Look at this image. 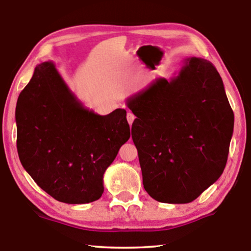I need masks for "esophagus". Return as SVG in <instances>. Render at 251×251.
Instances as JSON below:
<instances>
[{
	"label": "esophagus",
	"mask_w": 251,
	"mask_h": 251,
	"mask_svg": "<svg viewBox=\"0 0 251 251\" xmlns=\"http://www.w3.org/2000/svg\"><path fill=\"white\" fill-rule=\"evenodd\" d=\"M127 121H128V123H129V125H131L132 124V122H134V120H135V115L132 114L131 112H128L127 113Z\"/></svg>",
	"instance_id": "obj_1"
}]
</instances>
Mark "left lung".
<instances>
[{"label": "left lung", "instance_id": "left-lung-1", "mask_svg": "<svg viewBox=\"0 0 251 251\" xmlns=\"http://www.w3.org/2000/svg\"><path fill=\"white\" fill-rule=\"evenodd\" d=\"M176 76L156 78L126 101L136 115L132 141L142 184L152 198L188 203L215 183L226 165L234 113L213 64L187 57Z\"/></svg>", "mask_w": 251, "mask_h": 251}]
</instances>
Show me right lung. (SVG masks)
Segmentation results:
<instances>
[{
  "label": "right lung",
  "mask_w": 251,
  "mask_h": 251,
  "mask_svg": "<svg viewBox=\"0 0 251 251\" xmlns=\"http://www.w3.org/2000/svg\"><path fill=\"white\" fill-rule=\"evenodd\" d=\"M15 116L19 160L39 187L65 203L101 197L103 174L130 137L124 109L107 115L86 109L55 64L43 62L19 95Z\"/></svg>",
  "instance_id": "1"
}]
</instances>
